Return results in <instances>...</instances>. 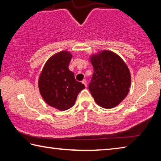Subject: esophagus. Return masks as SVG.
I'll return each mask as SVG.
<instances>
[{
	"label": "esophagus",
	"mask_w": 161,
	"mask_h": 161,
	"mask_svg": "<svg viewBox=\"0 0 161 161\" xmlns=\"http://www.w3.org/2000/svg\"><path fill=\"white\" fill-rule=\"evenodd\" d=\"M81 82H82V84H84V86H85L86 87V86H87V82H86V81L85 80H84L82 81H81Z\"/></svg>",
	"instance_id": "obj_1"
}]
</instances>
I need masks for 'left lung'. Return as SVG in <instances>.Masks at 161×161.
<instances>
[{"label": "left lung", "instance_id": "obj_1", "mask_svg": "<svg viewBox=\"0 0 161 161\" xmlns=\"http://www.w3.org/2000/svg\"><path fill=\"white\" fill-rule=\"evenodd\" d=\"M94 67L89 89L101 107L111 108L119 105L129 94L131 77L122 58L112 51L103 50L89 57Z\"/></svg>", "mask_w": 161, "mask_h": 161}]
</instances>
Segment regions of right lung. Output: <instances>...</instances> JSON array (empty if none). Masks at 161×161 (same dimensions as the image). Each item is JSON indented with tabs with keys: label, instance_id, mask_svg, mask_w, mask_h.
I'll list each match as a JSON object with an SVG mask.
<instances>
[{
	"label": "right lung",
	"instance_id": "1",
	"mask_svg": "<svg viewBox=\"0 0 161 161\" xmlns=\"http://www.w3.org/2000/svg\"><path fill=\"white\" fill-rule=\"evenodd\" d=\"M72 58V54L67 50L54 54L45 62L38 80L42 99L59 111L73 107L78 94L85 88L75 80L74 73L68 68Z\"/></svg>",
	"mask_w": 161,
	"mask_h": 161
}]
</instances>
